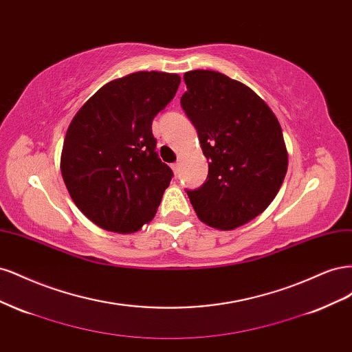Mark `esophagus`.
<instances>
[{"label": "esophagus", "mask_w": 352, "mask_h": 352, "mask_svg": "<svg viewBox=\"0 0 352 352\" xmlns=\"http://www.w3.org/2000/svg\"><path fill=\"white\" fill-rule=\"evenodd\" d=\"M172 170H173L175 175H177V172H179V163H173L172 164Z\"/></svg>", "instance_id": "esophagus-1"}]
</instances>
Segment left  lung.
Listing matches in <instances>:
<instances>
[{"mask_svg": "<svg viewBox=\"0 0 352 352\" xmlns=\"http://www.w3.org/2000/svg\"><path fill=\"white\" fill-rule=\"evenodd\" d=\"M180 105L208 162L204 185L186 190L208 226L232 230L255 219L278 195L287 170L282 127L247 85L212 70L185 73Z\"/></svg>", "mask_w": 352, "mask_h": 352, "instance_id": "left-lung-1", "label": "left lung"}]
</instances>
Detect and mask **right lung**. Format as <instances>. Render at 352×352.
I'll return each instance as SVG.
<instances>
[{"label":"right lung","instance_id":"add662e5","mask_svg":"<svg viewBox=\"0 0 352 352\" xmlns=\"http://www.w3.org/2000/svg\"><path fill=\"white\" fill-rule=\"evenodd\" d=\"M180 76L136 72L105 83L73 117L60 168L76 207L95 225L133 233L150 223L173 172L155 153L154 117Z\"/></svg>","mask_w":352,"mask_h":352}]
</instances>
